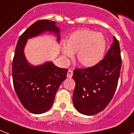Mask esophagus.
<instances>
[{
  "mask_svg": "<svg viewBox=\"0 0 134 134\" xmlns=\"http://www.w3.org/2000/svg\"><path fill=\"white\" fill-rule=\"evenodd\" d=\"M72 75H73V72L72 71V70H69L68 71V72H67V77H68V78H71V77H72Z\"/></svg>",
  "mask_w": 134,
  "mask_h": 134,
  "instance_id": "obj_1",
  "label": "esophagus"
}]
</instances>
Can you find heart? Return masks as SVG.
<instances>
[{
  "mask_svg": "<svg viewBox=\"0 0 134 134\" xmlns=\"http://www.w3.org/2000/svg\"><path fill=\"white\" fill-rule=\"evenodd\" d=\"M67 47H62L63 55L70 57L77 52V59L86 67L96 65L102 59L106 48L103 35L92 30L84 29L74 32L66 40Z\"/></svg>",
  "mask_w": 134,
  "mask_h": 134,
  "instance_id": "obj_1",
  "label": "heart"
}]
</instances>
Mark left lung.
<instances>
[{
    "label": "left lung",
    "instance_id": "obj_1",
    "mask_svg": "<svg viewBox=\"0 0 134 134\" xmlns=\"http://www.w3.org/2000/svg\"><path fill=\"white\" fill-rule=\"evenodd\" d=\"M121 64L119 42L114 37L113 43L102 60L92 67L74 70L72 102L77 111L91 116L108 106L116 90Z\"/></svg>",
    "mask_w": 134,
    "mask_h": 134
}]
</instances>
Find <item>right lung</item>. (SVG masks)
Masks as SVG:
<instances>
[{
	"label": "right lung",
	"instance_id": "1",
	"mask_svg": "<svg viewBox=\"0 0 134 134\" xmlns=\"http://www.w3.org/2000/svg\"><path fill=\"white\" fill-rule=\"evenodd\" d=\"M45 31L56 34L59 41V29L55 22L48 20L36 21L20 36L12 62L15 93L24 108L35 114L44 113L51 108L57 90L66 79L68 70L57 67L52 62L37 66L27 62L24 55L26 40Z\"/></svg>",
	"mask_w": 134,
	"mask_h": 134
}]
</instances>
